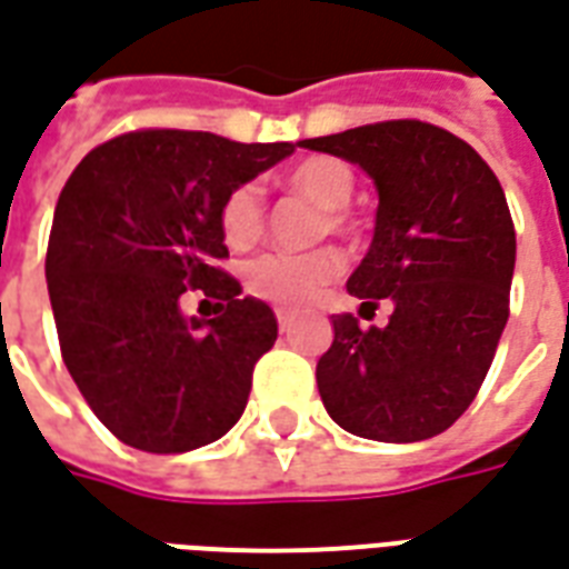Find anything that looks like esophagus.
Here are the masks:
<instances>
[{"mask_svg":"<svg viewBox=\"0 0 569 569\" xmlns=\"http://www.w3.org/2000/svg\"><path fill=\"white\" fill-rule=\"evenodd\" d=\"M276 318H279L281 333H290V327H293V315H290L288 309H279V312H276Z\"/></svg>","mask_w":569,"mask_h":569,"instance_id":"34e87169","label":"esophagus"}]
</instances>
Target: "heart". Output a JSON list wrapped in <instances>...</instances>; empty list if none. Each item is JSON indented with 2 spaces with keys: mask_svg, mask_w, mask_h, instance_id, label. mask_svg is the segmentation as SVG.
Listing matches in <instances>:
<instances>
[{
  "mask_svg": "<svg viewBox=\"0 0 569 569\" xmlns=\"http://www.w3.org/2000/svg\"><path fill=\"white\" fill-rule=\"evenodd\" d=\"M288 188L309 197L315 206L327 211V223L339 230L342 214L348 202L355 197V176L346 163H339L333 157H309L300 166H293L288 172ZM263 193L257 184H242L227 193L218 214L221 239L233 251H244L251 244L260 242L263 236ZM342 269V257L330 248L306 251V254H290V251H272V254L257 257L244 269V284L251 293L276 306H302L309 302L325 288L327 281L336 279Z\"/></svg>",
  "mask_w": 569,
  "mask_h": 569,
  "instance_id": "b5f03b06",
  "label": "heart"
}]
</instances>
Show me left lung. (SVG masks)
Instances as JSON below:
<instances>
[{"label":"left lung","mask_w":569,"mask_h":569,"mask_svg":"<svg viewBox=\"0 0 569 569\" xmlns=\"http://www.w3.org/2000/svg\"><path fill=\"white\" fill-rule=\"evenodd\" d=\"M300 148L360 166L379 209L348 293L391 300V321L360 330L333 315L318 360L327 416L355 437L421 442L449 430L495 360L509 318L516 227L503 188L470 144L421 120L302 139Z\"/></svg>","instance_id":"8db88e82"}]
</instances>
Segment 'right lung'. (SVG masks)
<instances>
[{
	"mask_svg": "<svg viewBox=\"0 0 569 569\" xmlns=\"http://www.w3.org/2000/svg\"><path fill=\"white\" fill-rule=\"evenodd\" d=\"M293 148L139 130L74 166L57 199L44 276L66 370L120 442L178 455L242 418L279 321L214 267L227 257L218 214L230 190ZM190 287L221 299L222 312L188 319L180 297Z\"/></svg>",
	"mask_w": 569,
	"mask_h": 569,
	"instance_id": "right-lung-1",
	"label": "right lung"
}]
</instances>
